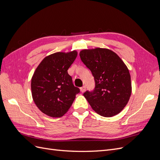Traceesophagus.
Returning a JSON list of instances; mask_svg holds the SVG:
<instances>
[{
    "label": "esophagus",
    "instance_id": "34e87169",
    "mask_svg": "<svg viewBox=\"0 0 160 160\" xmlns=\"http://www.w3.org/2000/svg\"><path fill=\"white\" fill-rule=\"evenodd\" d=\"M80 90H81V93H84V92H85V90H86V87H85V85L83 86V87H81V88H80Z\"/></svg>",
    "mask_w": 160,
    "mask_h": 160
}]
</instances>
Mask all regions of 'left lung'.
<instances>
[{
    "label": "left lung",
    "instance_id": "left-lung-1",
    "mask_svg": "<svg viewBox=\"0 0 160 160\" xmlns=\"http://www.w3.org/2000/svg\"><path fill=\"white\" fill-rule=\"evenodd\" d=\"M79 55L94 77V90L87 91L83 94L92 109L107 118L120 113L132 93L127 66L115 52L108 49H84Z\"/></svg>",
    "mask_w": 160,
    "mask_h": 160
}]
</instances>
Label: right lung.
Here are the masks:
<instances>
[{
  "mask_svg": "<svg viewBox=\"0 0 160 160\" xmlns=\"http://www.w3.org/2000/svg\"><path fill=\"white\" fill-rule=\"evenodd\" d=\"M77 56L76 51L53 53L45 57L34 72L31 79L32 99L37 107L48 116L62 117L80 92L67 72Z\"/></svg>",
  "mask_w": 160,
  "mask_h": 160,
  "instance_id": "1",
  "label": "right lung"
}]
</instances>
